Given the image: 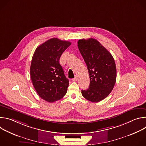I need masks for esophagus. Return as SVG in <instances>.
I'll return each mask as SVG.
<instances>
[{
  "label": "esophagus",
  "mask_w": 146,
  "mask_h": 146,
  "mask_svg": "<svg viewBox=\"0 0 146 146\" xmlns=\"http://www.w3.org/2000/svg\"><path fill=\"white\" fill-rule=\"evenodd\" d=\"M72 80H73V81H77V80H78V77H77V76H75V77H74V78H73Z\"/></svg>",
  "instance_id": "obj_1"
}]
</instances>
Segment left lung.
<instances>
[{
    "instance_id": "left-lung-1",
    "label": "left lung",
    "mask_w": 146,
    "mask_h": 146,
    "mask_svg": "<svg viewBox=\"0 0 146 146\" xmlns=\"http://www.w3.org/2000/svg\"><path fill=\"white\" fill-rule=\"evenodd\" d=\"M78 48L87 66L90 84L82 96L92 102L105 99L113 90L117 77L114 59L110 52L92 38L79 40Z\"/></svg>"
}]
</instances>
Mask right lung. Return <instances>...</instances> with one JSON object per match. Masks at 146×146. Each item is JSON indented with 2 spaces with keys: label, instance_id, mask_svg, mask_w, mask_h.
Returning a JSON list of instances; mask_svg holds the SVG:
<instances>
[{
  "label": "right lung",
  "instance_id": "right-lung-1",
  "mask_svg": "<svg viewBox=\"0 0 146 146\" xmlns=\"http://www.w3.org/2000/svg\"><path fill=\"white\" fill-rule=\"evenodd\" d=\"M71 44L70 41L52 38L37 47L32 57L30 73L33 86L39 96L52 103L66 94L69 80L59 59Z\"/></svg>",
  "mask_w": 146,
  "mask_h": 146
}]
</instances>
